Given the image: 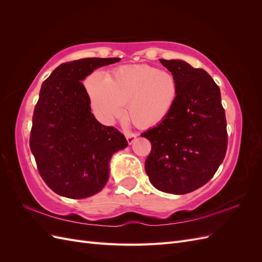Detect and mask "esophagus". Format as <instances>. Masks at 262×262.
Segmentation results:
<instances>
[{"label": "esophagus", "mask_w": 262, "mask_h": 262, "mask_svg": "<svg viewBox=\"0 0 262 262\" xmlns=\"http://www.w3.org/2000/svg\"><path fill=\"white\" fill-rule=\"evenodd\" d=\"M137 134L136 133H126L125 134V138H126V141H128L129 144H132L134 141H136L137 139Z\"/></svg>", "instance_id": "obj_1"}]
</instances>
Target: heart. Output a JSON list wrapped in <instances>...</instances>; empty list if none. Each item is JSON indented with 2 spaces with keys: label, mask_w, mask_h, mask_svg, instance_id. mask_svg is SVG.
<instances>
[{
  "label": "heart",
  "mask_w": 262,
  "mask_h": 262,
  "mask_svg": "<svg viewBox=\"0 0 262 262\" xmlns=\"http://www.w3.org/2000/svg\"><path fill=\"white\" fill-rule=\"evenodd\" d=\"M91 106L104 123H112L126 113L139 128H149L164 121L176 105L179 87L176 77L167 71L139 64L116 69L105 76L95 71L87 77Z\"/></svg>",
  "instance_id": "b5f03b06"
}]
</instances>
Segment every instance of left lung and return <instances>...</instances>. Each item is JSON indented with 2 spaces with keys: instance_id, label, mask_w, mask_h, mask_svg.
<instances>
[{
  "instance_id": "8db88e82",
  "label": "left lung",
  "mask_w": 262,
  "mask_h": 262,
  "mask_svg": "<svg viewBox=\"0 0 262 262\" xmlns=\"http://www.w3.org/2000/svg\"><path fill=\"white\" fill-rule=\"evenodd\" d=\"M176 77L178 99L170 115L142 133L152 149L145 171L156 189L185 194L214 176L227 149V130L220 87L202 69L182 60L160 59Z\"/></svg>"
}]
</instances>
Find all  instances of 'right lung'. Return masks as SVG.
Wrapping results in <instances>:
<instances>
[{
	"label": "right lung",
	"instance_id": "right-lung-1",
	"mask_svg": "<svg viewBox=\"0 0 262 262\" xmlns=\"http://www.w3.org/2000/svg\"><path fill=\"white\" fill-rule=\"evenodd\" d=\"M119 58H86L62 63L42 83L35 106L29 145L38 171L57 194L84 199L101 191L113 154L128 145L114 126L91 112L82 81Z\"/></svg>",
	"mask_w": 262,
	"mask_h": 262
}]
</instances>
